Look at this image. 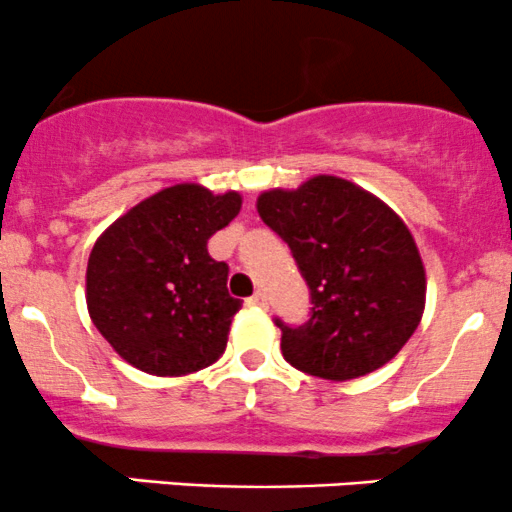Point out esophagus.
Masks as SVG:
<instances>
[{
  "label": "esophagus",
  "mask_w": 512,
  "mask_h": 512,
  "mask_svg": "<svg viewBox=\"0 0 512 512\" xmlns=\"http://www.w3.org/2000/svg\"><path fill=\"white\" fill-rule=\"evenodd\" d=\"M247 303H250V306H257V308H267V296L262 294V291H255V294L247 299Z\"/></svg>",
  "instance_id": "1"
}]
</instances>
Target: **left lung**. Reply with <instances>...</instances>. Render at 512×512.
<instances>
[{"label": "left lung", "mask_w": 512, "mask_h": 512, "mask_svg": "<svg viewBox=\"0 0 512 512\" xmlns=\"http://www.w3.org/2000/svg\"><path fill=\"white\" fill-rule=\"evenodd\" d=\"M257 213L291 247L311 289V318L282 328V355L328 381L376 372L411 340L425 311V267L411 230L367 189L318 174L269 189Z\"/></svg>", "instance_id": "1"}]
</instances>
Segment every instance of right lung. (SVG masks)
<instances>
[{"instance_id": "obj_1", "label": "right lung", "mask_w": 512, "mask_h": 512, "mask_svg": "<svg viewBox=\"0 0 512 512\" xmlns=\"http://www.w3.org/2000/svg\"><path fill=\"white\" fill-rule=\"evenodd\" d=\"M238 192L174 184L116 218L87 262V308L106 342L145 374L182 376L223 355L243 301L209 238L240 213Z\"/></svg>"}]
</instances>
